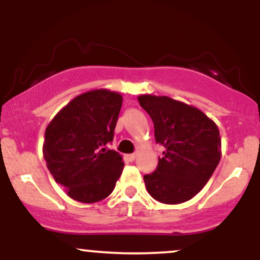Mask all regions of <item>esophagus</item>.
Here are the masks:
<instances>
[{
	"mask_svg": "<svg viewBox=\"0 0 260 260\" xmlns=\"http://www.w3.org/2000/svg\"><path fill=\"white\" fill-rule=\"evenodd\" d=\"M127 157H128V160L133 161V160L137 157V154H136V153H134V154H129V155H127Z\"/></svg>",
	"mask_w": 260,
	"mask_h": 260,
	"instance_id": "1",
	"label": "esophagus"
}]
</instances>
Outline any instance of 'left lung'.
<instances>
[{"label": "left lung", "mask_w": 260, "mask_h": 260, "mask_svg": "<svg viewBox=\"0 0 260 260\" xmlns=\"http://www.w3.org/2000/svg\"><path fill=\"white\" fill-rule=\"evenodd\" d=\"M154 122L155 140L165 147L153 174L144 176L148 193L165 204H180L203 189L221 159L219 128L197 107L169 96L139 95Z\"/></svg>", "instance_id": "obj_1"}]
</instances>
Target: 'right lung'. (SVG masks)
Here are the masks:
<instances>
[{
  "label": "right lung",
  "mask_w": 260,
  "mask_h": 260,
  "mask_svg": "<svg viewBox=\"0 0 260 260\" xmlns=\"http://www.w3.org/2000/svg\"><path fill=\"white\" fill-rule=\"evenodd\" d=\"M123 98L109 89L78 95L56 113L45 131L44 159L68 197L96 203L112 193L124 162L104 148L113 139Z\"/></svg>",
  "instance_id": "obj_1"
}]
</instances>
